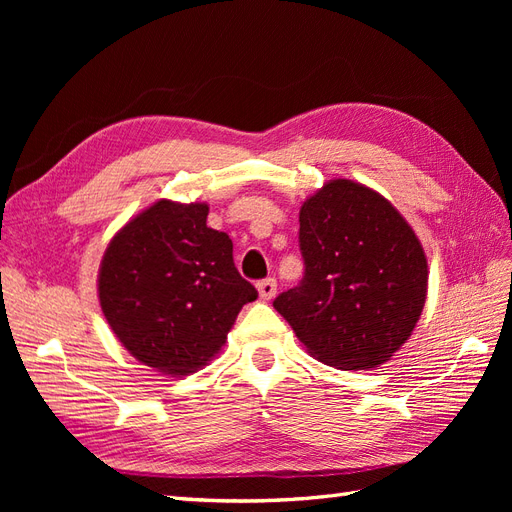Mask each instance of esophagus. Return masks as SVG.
Returning <instances> with one entry per match:
<instances>
[{
    "mask_svg": "<svg viewBox=\"0 0 512 512\" xmlns=\"http://www.w3.org/2000/svg\"><path fill=\"white\" fill-rule=\"evenodd\" d=\"M258 292H260V299L262 301H271L275 294H277V282L273 277H267V280H260L258 282Z\"/></svg>",
    "mask_w": 512,
    "mask_h": 512,
    "instance_id": "34e87169",
    "label": "esophagus"
}]
</instances>
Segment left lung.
<instances>
[{"instance_id":"obj_1","label":"left lung","mask_w":512,"mask_h":512,"mask_svg":"<svg viewBox=\"0 0 512 512\" xmlns=\"http://www.w3.org/2000/svg\"><path fill=\"white\" fill-rule=\"evenodd\" d=\"M305 275L273 301L307 352L374 369L412 335L427 299V256L412 226L363 183L333 179L299 213Z\"/></svg>"}]
</instances>
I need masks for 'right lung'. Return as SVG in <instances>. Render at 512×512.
<instances>
[{"instance_id": "1", "label": "right lung", "mask_w": 512, "mask_h": 512, "mask_svg": "<svg viewBox=\"0 0 512 512\" xmlns=\"http://www.w3.org/2000/svg\"><path fill=\"white\" fill-rule=\"evenodd\" d=\"M207 215L205 203L158 200L111 239L98 273L102 314L121 346L173 378L205 367L258 297Z\"/></svg>"}]
</instances>
